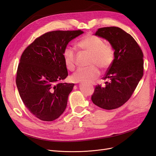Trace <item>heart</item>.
I'll use <instances>...</instances> for the list:
<instances>
[{
  "label": "heart",
  "mask_w": 156,
  "mask_h": 156,
  "mask_svg": "<svg viewBox=\"0 0 156 156\" xmlns=\"http://www.w3.org/2000/svg\"><path fill=\"white\" fill-rule=\"evenodd\" d=\"M77 46L84 51L90 54L88 68H79L72 76L75 82L91 83L97 79L100 74L98 66L105 70L111 66L115 58V51L110 44H105L101 37L93 34H88L83 37L77 42ZM66 66L71 71L75 67V53L74 50L66 47L62 53Z\"/></svg>",
  "instance_id": "1"
}]
</instances>
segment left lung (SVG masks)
I'll list each match as a JSON object with an SVG mask.
<instances>
[{
  "instance_id": "1",
  "label": "left lung",
  "mask_w": 156,
  "mask_h": 156,
  "mask_svg": "<svg viewBox=\"0 0 156 156\" xmlns=\"http://www.w3.org/2000/svg\"><path fill=\"white\" fill-rule=\"evenodd\" d=\"M106 39L115 50V59L102 79L105 86L96 85L92 96L96 105L107 110L123 105L143 76V53L129 34L116 27L99 29L95 34Z\"/></svg>"
}]
</instances>
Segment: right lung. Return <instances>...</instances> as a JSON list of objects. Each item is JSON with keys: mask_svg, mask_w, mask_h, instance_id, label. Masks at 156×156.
Masks as SVG:
<instances>
[{"mask_svg": "<svg viewBox=\"0 0 156 156\" xmlns=\"http://www.w3.org/2000/svg\"><path fill=\"white\" fill-rule=\"evenodd\" d=\"M83 33L81 30L47 32L23 51L16 85L25 105L41 120H55L66 108L74 84L60 82L68 75L62 53L69 42Z\"/></svg>", "mask_w": 156, "mask_h": 156, "instance_id": "obj_1", "label": "right lung"}]
</instances>
